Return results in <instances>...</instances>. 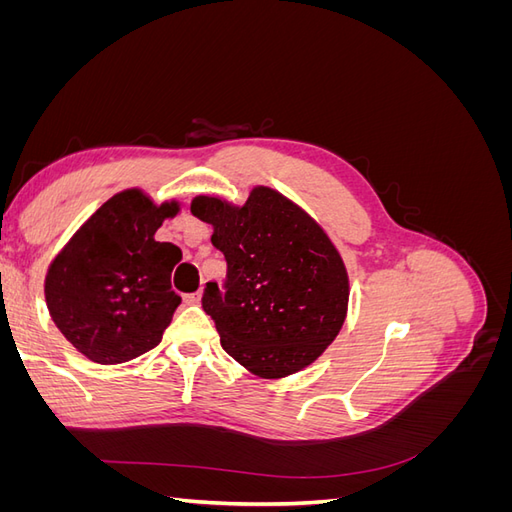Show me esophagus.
I'll return each instance as SVG.
<instances>
[{"label": "esophagus", "instance_id": "esophagus-1", "mask_svg": "<svg viewBox=\"0 0 512 512\" xmlns=\"http://www.w3.org/2000/svg\"><path fill=\"white\" fill-rule=\"evenodd\" d=\"M200 299H203V292H194V294H185L183 301L185 305H198Z\"/></svg>", "mask_w": 512, "mask_h": 512}]
</instances>
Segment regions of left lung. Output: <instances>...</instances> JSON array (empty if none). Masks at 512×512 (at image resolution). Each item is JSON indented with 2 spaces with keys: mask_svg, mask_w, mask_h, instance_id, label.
<instances>
[{
  "mask_svg": "<svg viewBox=\"0 0 512 512\" xmlns=\"http://www.w3.org/2000/svg\"><path fill=\"white\" fill-rule=\"evenodd\" d=\"M192 215L213 226L224 254V292L209 282L203 309L222 348L254 376L280 380L312 365L342 331L348 271L322 226L267 185L243 205L200 194Z\"/></svg>",
  "mask_w": 512,
  "mask_h": 512,
  "instance_id": "obj_1",
  "label": "left lung"
}]
</instances>
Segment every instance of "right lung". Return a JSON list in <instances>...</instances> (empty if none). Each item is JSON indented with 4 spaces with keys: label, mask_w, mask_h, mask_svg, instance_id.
<instances>
[{
    "label": "right lung",
    "mask_w": 512,
    "mask_h": 512,
    "mask_svg": "<svg viewBox=\"0 0 512 512\" xmlns=\"http://www.w3.org/2000/svg\"><path fill=\"white\" fill-rule=\"evenodd\" d=\"M181 205H156L138 188L111 196L53 258L44 299L57 329L89 361L117 365L162 342L181 297L170 273L181 260L156 241Z\"/></svg>",
    "instance_id": "right-lung-1"
}]
</instances>
